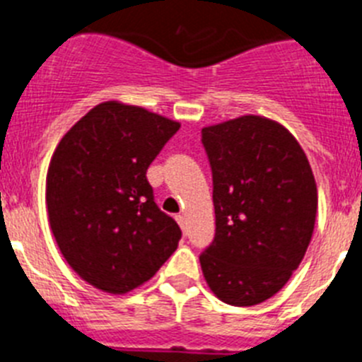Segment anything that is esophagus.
Returning a JSON list of instances; mask_svg holds the SVG:
<instances>
[{"instance_id":"1","label":"esophagus","mask_w":362,"mask_h":362,"mask_svg":"<svg viewBox=\"0 0 362 362\" xmlns=\"http://www.w3.org/2000/svg\"><path fill=\"white\" fill-rule=\"evenodd\" d=\"M175 220L178 221V226H180L182 230H184L185 229V216H184V214H177V216H175Z\"/></svg>"}]
</instances>
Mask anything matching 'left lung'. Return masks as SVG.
<instances>
[{"label":"left lung","mask_w":362,"mask_h":362,"mask_svg":"<svg viewBox=\"0 0 362 362\" xmlns=\"http://www.w3.org/2000/svg\"><path fill=\"white\" fill-rule=\"evenodd\" d=\"M216 216L200 254L218 299L252 307L291 279L312 240L317 187L294 135L276 120L243 115L202 129Z\"/></svg>","instance_id":"8db88e82"}]
</instances>
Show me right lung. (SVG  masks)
I'll use <instances>...</instances> for the list:
<instances>
[{
    "instance_id": "right-lung-1",
    "label": "right lung",
    "mask_w": 362,
    "mask_h": 362,
    "mask_svg": "<svg viewBox=\"0 0 362 362\" xmlns=\"http://www.w3.org/2000/svg\"><path fill=\"white\" fill-rule=\"evenodd\" d=\"M180 124L119 100L97 104L61 139L47 173L50 229L86 283L126 294L157 274L182 230L158 209L149 164Z\"/></svg>"
}]
</instances>
